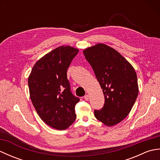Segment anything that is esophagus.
Returning a JSON list of instances; mask_svg holds the SVG:
<instances>
[{
	"instance_id": "esophagus-1",
	"label": "esophagus",
	"mask_w": 160,
	"mask_h": 160,
	"mask_svg": "<svg viewBox=\"0 0 160 160\" xmlns=\"http://www.w3.org/2000/svg\"><path fill=\"white\" fill-rule=\"evenodd\" d=\"M84 99H85V100H87V101L89 100V96H88V95H86V96H84Z\"/></svg>"
}]
</instances>
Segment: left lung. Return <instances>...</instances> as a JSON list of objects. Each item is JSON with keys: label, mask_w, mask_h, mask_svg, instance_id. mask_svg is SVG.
Segmentation results:
<instances>
[{"label": "left lung", "mask_w": 160, "mask_h": 160, "mask_svg": "<svg viewBox=\"0 0 160 160\" xmlns=\"http://www.w3.org/2000/svg\"><path fill=\"white\" fill-rule=\"evenodd\" d=\"M102 89L104 104L94 115L105 125L113 126L130 113L138 95L137 74L131 64L118 52L104 44L83 51Z\"/></svg>", "instance_id": "1"}]
</instances>
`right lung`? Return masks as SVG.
<instances>
[{
  "label": "right lung",
  "instance_id": "1",
  "mask_svg": "<svg viewBox=\"0 0 160 160\" xmlns=\"http://www.w3.org/2000/svg\"><path fill=\"white\" fill-rule=\"evenodd\" d=\"M78 51L57 47L37 61L28 78L36 111L45 123L58 130L67 128L76 118L75 106L80 98L71 92L67 71Z\"/></svg>",
  "mask_w": 160,
  "mask_h": 160
}]
</instances>
